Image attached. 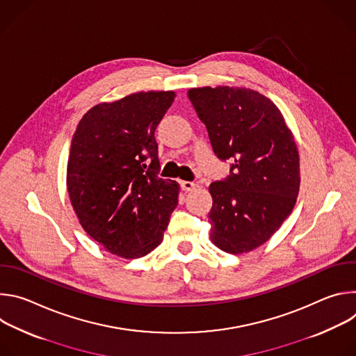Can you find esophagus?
Segmentation results:
<instances>
[{"label": "esophagus", "mask_w": 356, "mask_h": 356, "mask_svg": "<svg viewBox=\"0 0 356 356\" xmlns=\"http://www.w3.org/2000/svg\"><path fill=\"white\" fill-rule=\"evenodd\" d=\"M195 187H197V184L193 183V181H181V188H183L184 191H191V190H194Z\"/></svg>", "instance_id": "1"}]
</instances>
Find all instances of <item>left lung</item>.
Here are the masks:
<instances>
[{
    "label": "left lung",
    "mask_w": 356,
    "mask_h": 356,
    "mask_svg": "<svg viewBox=\"0 0 356 356\" xmlns=\"http://www.w3.org/2000/svg\"><path fill=\"white\" fill-rule=\"evenodd\" d=\"M187 95L214 154L231 173L210 184L211 242L241 255L268 242L290 216L300 190V155L272 99L246 87H197Z\"/></svg>",
    "instance_id": "obj_1"
}]
</instances>
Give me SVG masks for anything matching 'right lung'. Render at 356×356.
I'll return each instance as SVG.
<instances>
[{
  "instance_id": "add662e5",
  "label": "right lung",
  "mask_w": 356,
  "mask_h": 356,
  "mask_svg": "<svg viewBox=\"0 0 356 356\" xmlns=\"http://www.w3.org/2000/svg\"><path fill=\"white\" fill-rule=\"evenodd\" d=\"M175 91H139L99 103L80 120L72 139L66 184L83 229L125 259L161 245L180 186L158 177L155 129Z\"/></svg>"
}]
</instances>
